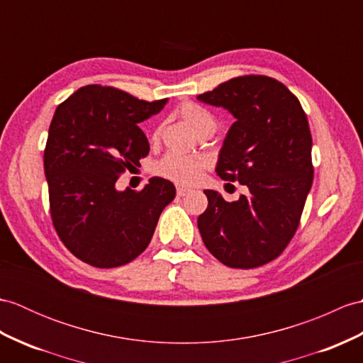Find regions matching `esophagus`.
<instances>
[{"label": "esophagus", "mask_w": 363, "mask_h": 363, "mask_svg": "<svg viewBox=\"0 0 363 363\" xmlns=\"http://www.w3.org/2000/svg\"><path fill=\"white\" fill-rule=\"evenodd\" d=\"M189 191H190V190L185 189V187H178V190H176V193H178V196H185Z\"/></svg>", "instance_id": "obj_1"}]
</instances>
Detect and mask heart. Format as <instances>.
I'll list each match as a JSON object with an SVG mask.
<instances>
[{
    "label": "heart",
    "instance_id": "heart-1",
    "mask_svg": "<svg viewBox=\"0 0 363 363\" xmlns=\"http://www.w3.org/2000/svg\"><path fill=\"white\" fill-rule=\"evenodd\" d=\"M176 116L187 123L198 136H212L216 130V119L206 108L196 104H182L176 109ZM159 138V131L155 133V139ZM208 167L207 159L199 156H182L170 153L164 156L155 165V173L161 178L173 181L179 185H195L201 181L202 173Z\"/></svg>",
    "mask_w": 363,
    "mask_h": 363
}]
</instances>
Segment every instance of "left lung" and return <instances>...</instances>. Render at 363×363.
I'll use <instances>...</instances> for the list:
<instances>
[{
  "label": "left lung",
  "instance_id": "1",
  "mask_svg": "<svg viewBox=\"0 0 363 363\" xmlns=\"http://www.w3.org/2000/svg\"><path fill=\"white\" fill-rule=\"evenodd\" d=\"M207 105L223 106L235 119L218 156L216 173L249 189L227 202L215 190L198 227L210 254L238 269L275 259L296 233L314 168L306 114L281 82L242 75L199 94Z\"/></svg>",
  "mask_w": 363,
  "mask_h": 363
}]
</instances>
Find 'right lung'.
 Returning a JSON list of instances; mask_svg holds the SVG:
<instances>
[{
	"instance_id": "add662e5",
	"label": "right lung",
	"mask_w": 363,
	"mask_h": 363,
	"mask_svg": "<svg viewBox=\"0 0 363 363\" xmlns=\"http://www.w3.org/2000/svg\"><path fill=\"white\" fill-rule=\"evenodd\" d=\"M165 104L88 85L55 109L45 148L50 216L65 246L91 266L117 267L139 257L176 196L164 178H151L140 191L116 189L150 151L138 123Z\"/></svg>"
}]
</instances>
